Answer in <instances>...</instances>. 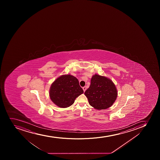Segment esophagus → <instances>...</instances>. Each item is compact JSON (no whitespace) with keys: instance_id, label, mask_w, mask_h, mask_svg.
Returning <instances> with one entry per match:
<instances>
[{"instance_id":"1","label":"esophagus","mask_w":160,"mask_h":160,"mask_svg":"<svg viewBox=\"0 0 160 160\" xmlns=\"http://www.w3.org/2000/svg\"><path fill=\"white\" fill-rule=\"evenodd\" d=\"M83 91L84 92H85L86 91V90H87V88H86V87H83Z\"/></svg>"}]
</instances>
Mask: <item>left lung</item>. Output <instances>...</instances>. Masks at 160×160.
<instances>
[{"label":"left lung","mask_w":160,"mask_h":160,"mask_svg":"<svg viewBox=\"0 0 160 160\" xmlns=\"http://www.w3.org/2000/svg\"><path fill=\"white\" fill-rule=\"evenodd\" d=\"M91 106L95 109H107L115 102L117 90L108 78L95 74L92 76L90 87L84 92Z\"/></svg>","instance_id":"8db88e82"}]
</instances>
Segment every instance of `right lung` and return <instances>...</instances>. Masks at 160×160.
Wrapping results in <instances>:
<instances>
[{"mask_svg": "<svg viewBox=\"0 0 160 160\" xmlns=\"http://www.w3.org/2000/svg\"><path fill=\"white\" fill-rule=\"evenodd\" d=\"M83 93L77 78L70 74L62 75L51 85L49 97L52 102L61 108H68Z\"/></svg>", "mask_w": 160, "mask_h": 160, "instance_id": "obj_1", "label": "right lung"}]
</instances>
